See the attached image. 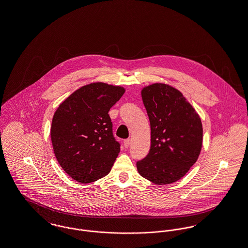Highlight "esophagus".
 <instances>
[{"instance_id":"esophagus-1","label":"esophagus","mask_w":248,"mask_h":248,"mask_svg":"<svg viewBox=\"0 0 248 248\" xmlns=\"http://www.w3.org/2000/svg\"><path fill=\"white\" fill-rule=\"evenodd\" d=\"M130 144H131V140L130 139H127V140H124V145L125 148H128Z\"/></svg>"}]
</instances>
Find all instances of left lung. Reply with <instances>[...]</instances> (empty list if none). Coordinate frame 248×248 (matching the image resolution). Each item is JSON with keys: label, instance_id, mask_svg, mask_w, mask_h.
I'll list each match as a JSON object with an SVG mask.
<instances>
[{"label": "left lung", "instance_id": "left-lung-1", "mask_svg": "<svg viewBox=\"0 0 248 248\" xmlns=\"http://www.w3.org/2000/svg\"><path fill=\"white\" fill-rule=\"evenodd\" d=\"M141 96L151 124V148L137 162L139 173L156 185L174 183L200 155L201 118L181 92L167 84L145 87Z\"/></svg>", "mask_w": 248, "mask_h": 248}]
</instances>
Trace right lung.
<instances>
[{"label": "right lung", "instance_id": "1", "mask_svg": "<svg viewBox=\"0 0 248 248\" xmlns=\"http://www.w3.org/2000/svg\"><path fill=\"white\" fill-rule=\"evenodd\" d=\"M124 89L102 82L79 88L59 106L50 137L55 156L74 180L89 184L108 174L120 153L108 115Z\"/></svg>", "mask_w": 248, "mask_h": 248}]
</instances>
